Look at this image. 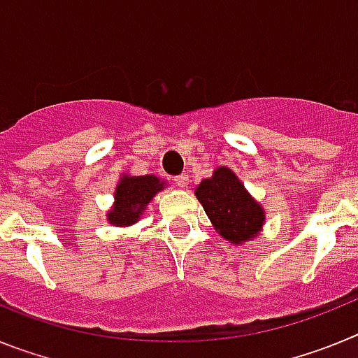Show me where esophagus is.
Returning a JSON list of instances; mask_svg holds the SVG:
<instances>
[{"label": "esophagus", "mask_w": 358, "mask_h": 358, "mask_svg": "<svg viewBox=\"0 0 358 358\" xmlns=\"http://www.w3.org/2000/svg\"><path fill=\"white\" fill-rule=\"evenodd\" d=\"M173 182H176L179 188H186V186H188V176H186V173H182V176H177L176 179H173Z\"/></svg>", "instance_id": "1"}]
</instances>
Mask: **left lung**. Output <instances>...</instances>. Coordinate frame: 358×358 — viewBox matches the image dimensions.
<instances>
[{"label": "left lung", "instance_id": "left-lung-1", "mask_svg": "<svg viewBox=\"0 0 358 358\" xmlns=\"http://www.w3.org/2000/svg\"><path fill=\"white\" fill-rule=\"evenodd\" d=\"M195 197L215 231L229 243L242 245L251 242L264 229V206L227 166H218L210 179H202L195 186Z\"/></svg>", "mask_w": 358, "mask_h": 358}]
</instances>
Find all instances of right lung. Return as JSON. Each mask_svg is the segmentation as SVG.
Segmentation results:
<instances>
[{
    "mask_svg": "<svg viewBox=\"0 0 358 358\" xmlns=\"http://www.w3.org/2000/svg\"><path fill=\"white\" fill-rule=\"evenodd\" d=\"M166 181L161 177L152 176H129L122 173L115 188V202L107 211L106 218L110 226L129 227L140 220L148 202L164 189Z\"/></svg>",
    "mask_w": 358,
    "mask_h": 358,
    "instance_id": "1",
    "label": "right lung"
}]
</instances>
